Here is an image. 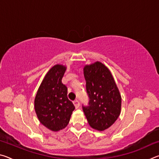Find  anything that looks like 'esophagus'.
I'll return each instance as SVG.
<instances>
[{
  "label": "esophagus",
  "instance_id": "1",
  "mask_svg": "<svg viewBox=\"0 0 159 159\" xmlns=\"http://www.w3.org/2000/svg\"><path fill=\"white\" fill-rule=\"evenodd\" d=\"M73 102H74V104L75 107H76V109H77V108H79V105H80V103H79V102L78 101L77 99H76V100H74Z\"/></svg>",
  "mask_w": 159,
  "mask_h": 159
}]
</instances>
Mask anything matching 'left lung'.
I'll return each instance as SVG.
<instances>
[{"mask_svg": "<svg viewBox=\"0 0 159 159\" xmlns=\"http://www.w3.org/2000/svg\"><path fill=\"white\" fill-rule=\"evenodd\" d=\"M83 73L89 98L88 106L83 105V112L91 127L104 130L119 116L121 96L109 69L100 61L85 65Z\"/></svg>", "mask_w": 159, "mask_h": 159, "instance_id": "left-lung-1", "label": "left lung"}]
</instances>
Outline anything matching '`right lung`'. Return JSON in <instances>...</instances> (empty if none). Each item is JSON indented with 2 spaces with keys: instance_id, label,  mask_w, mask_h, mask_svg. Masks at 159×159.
Listing matches in <instances>:
<instances>
[{
  "instance_id": "right-lung-1",
  "label": "right lung",
  "mask_w": 159,
  "mask_h": 159,
  "mask_svg": "<svg viewBox=\"0 0 159 159\" xmlns=\"http://www.w3.org/2000/svg\"><path fill=\"white\" fill-rule=\"evenodd\" d=\"M66 66L56 64L44 77L37 91L34 107L39 121L57 132L68 125L75 107L67 98V88L61 82Z\"/></svg>"
}]
</instances>
